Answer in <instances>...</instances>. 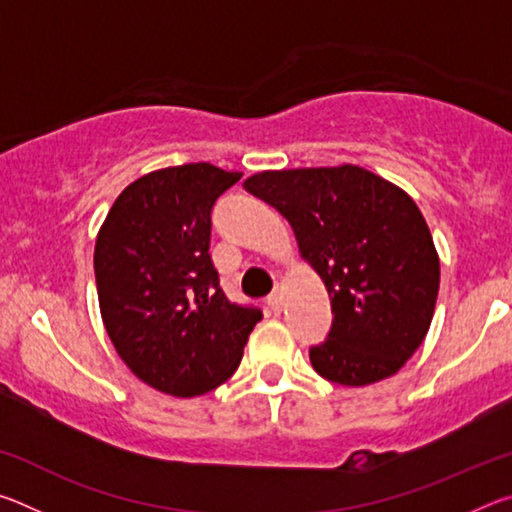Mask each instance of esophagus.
I'll list each match as a JSON object with an SVG mask.
<instances>
[{
  "label": "esophagus",
  "instance_id": "esophagus-1",
  "mask_svg": "<svg viewBox=\"0 0 512 512\" xmlns=\"http://www.w3.org/2000/svg\"><path fill=\"white\" fill-rule=\"evenodd\" d=\"M268 307H271V311H280L282 309V291L280 289H275L271 296H268Z\"/></svg>",
  "mask_w": 512,
  "mask_h": 512
}]
</instances>
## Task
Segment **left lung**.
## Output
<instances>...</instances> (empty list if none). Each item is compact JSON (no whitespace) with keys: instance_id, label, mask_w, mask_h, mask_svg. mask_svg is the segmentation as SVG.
I'll return each instance as SVG.
<instances>
[{"instance_id":"left-lung-1","label":"left lung","mask_w":512,"mask_h":512,"mask_svg":"<svg viewBox=\"0 0 512 512\" xmlns=\"http://www.w3.org/2000/svg\"><path fill=\"white\" fill-rule=\"evenodd\" d=\"M250 194L291 223L325 282L334 320L309 350L320 377L368 386L393 377L429 332L440 259L413 198L357 164L262 171Z\"/></svg>"}]
</instances>
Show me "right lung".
<instances>
[{
	"label": "right lung",
	"mask_w": 512,
	"mask_h": 512,
	"mask_svg": "<svg viewBox=\"0 0 512 512\" xmlns=\"http://www.w3.org/2000/svg\"><path fill=\"white\" fill-rule=\"evenodd\" d=\"M241 178L210 162L146 173L112 203L94 246L103 325L137 379L196 397L237 370L262 311L225 298L212 207Z\"/></svg>",
	"instance_id": "add662e5"
}]
</instances>
